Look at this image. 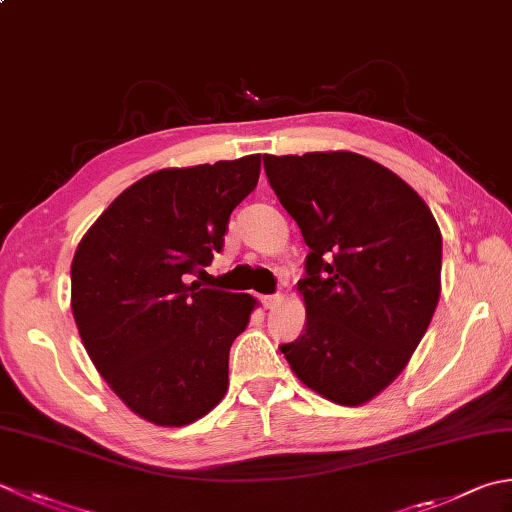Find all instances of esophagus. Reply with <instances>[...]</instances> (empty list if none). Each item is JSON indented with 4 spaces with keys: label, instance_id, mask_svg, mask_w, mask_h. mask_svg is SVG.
<instances>
[{
    "label": "esophagus",
    "instance_id": "1",
    "mask_svg": "<svg viewBox=\"0 0 512 512\" xmlns=\"http://www.w3.org/2000/svg\"><path fill=\"white\" fill-rule=\"evenodd\" d=\"M279 299H282V295H262L259 297V302H262L264 308H273L279 304Z\"/></svg>",
    "mask_w": 512,
    "mask_h": 512
}]
</instances>
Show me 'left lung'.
Segmentation results:
<instances>
[{
    "instance_id": "obj_1",
    "label": "left lung",
    "mask_w": 512,
    "mask_h": 512,
    "mask_svg": "<svg viewBox=\"0 0 512 512\" xmlns=\"http://www.w3.org/2000/svg\"><path fill=\"white\" fill-rule=\"evenodd\" d=\"M264 168L310 248L297 282L306 328L279 350L317 395L362 406L426 335L442 293V233L424 199L364 155H264Z\"/></svg>"
}]
</instances>
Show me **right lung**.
<instances>
[{
	"label": "right lung",
	"instance_id": "obj_1",
	"mask_svg": "<svg viewBox=\"0 0 512 512\" xmlns=\"http://www.w3.org/2000/svg\"><path fill=\"white\" fill-rule=\"evenodd\" d=\"M262 157L162 168L128 186L79 242L70 308L90 362L135 415L186 426L228 390V353L257 299L188 284L224 246Z\"/></svg>",
	"mask_w": 512,
	"mask_h": 512
}]
</instances>
